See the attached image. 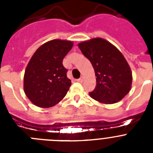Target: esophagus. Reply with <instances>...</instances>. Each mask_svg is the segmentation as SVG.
<instances>
[{"mask_svg": "<svg viewBox=\"0 0 153 153\" xmlns=\"http://www.w3.org/2000/svg\"><path fill=\"white\" fill-rule=\"evenodd\" d=\"M83 79H84L83 76H80V78H79V79H76V80H77V82H79V83H83Z\"/></svg>", "mask_w": 153, "mask_h": 153, "instance_id": "34e87169", "label": "esophagus"}]
</instances>
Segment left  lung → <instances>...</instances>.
Returning a JSON list of instances; mask_svg holds the SVG:
<instances>
[{
	"mask_svg": "<svg viewBox=\"0 0 153 153\" xmlns=\"http://www.w3.org/2000/svg\"><path fill=\"white\" fill-rule=\"evenodd\" d=\"M83 54L93 65L97 76L95 89L89 93L99 102L112 104L121 100L131 89L132 72L123 55L102 38L80 43Z\"/></svg>",
	"mask_w": 153,
	"mask_h": 153,
	"instance_id": "8db88e82",
	"label": "left lung"
}]
</instances>
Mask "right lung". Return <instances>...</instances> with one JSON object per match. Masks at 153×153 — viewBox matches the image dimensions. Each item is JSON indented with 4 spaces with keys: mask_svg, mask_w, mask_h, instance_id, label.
Listing matches in <instances>:
<instances>
[{
    "mask_svg": "<svg viewBox=\"0 0 153 153\" xmlns=\"http://www.w3.org/2000/svg\"><path fill=\"white\" fill-rule=\"evenodd\" d=\"M71 41L53 40L40 46L31 57L24 78L27 97L39 107L53 106L66 96L71 85L63 65L73 47Z\"/></svg>",
    "mask_w": 153,
    "mask_h": 153,
    "instance_id": "right-lung-1",
    "label": "right lung"
}]
</instances>
